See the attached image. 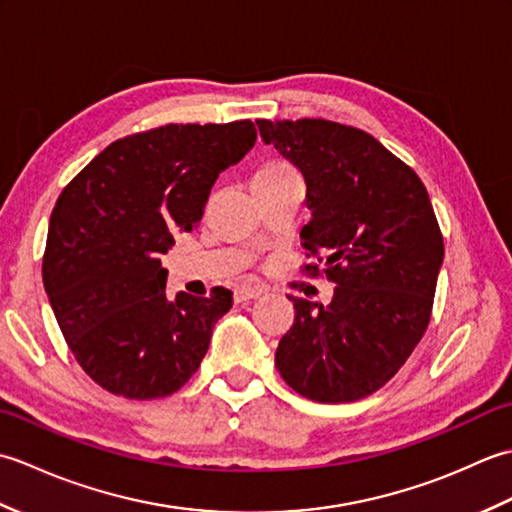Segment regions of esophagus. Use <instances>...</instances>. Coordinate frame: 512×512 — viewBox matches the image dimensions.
I'll return each instance as SVG.
<instances>
[{
  "label": "esophagus",
  "mask_w": 512,
  "mask_h": 512,
  "mask_svg": "<svg viewBox=\"0 0 512 512\" xmlns=\"http://www.w3.org/2000/svg\"><path fill=\"white\" fill-rule=\"evenodd\" d=\"M233 297H235V303H246V301H250V299L262 297V290L253 288V286H242V288L235 290Z\"/></svg>",
  "instance_id": "34e87169"
}]
</instances>
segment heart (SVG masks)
Segmentation results:
<instances>
[{
	"mask_svg": "<svg viewBox=\"0 0 512 512\" xmlns=\"http://www.w3.org/2000/svg\"><path fill=\"white\" fill-rule=\"evenodd\" d=\"M262 169H268V171H295L290 165H286V162H268V165H264Z\"/></svg>",
	"mask_w": 512,
	"mask_h": 512,
	"instance_id": "heart-1",
	"label": "heart"
}]
</instances>
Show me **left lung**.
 Wrapping results in <instances>:
<instances>
[{
    "instance_id": "8db88e82",
    "label": "left lung",
    "mask_w": 512,
    "mask_h": 512,
    "mask_svg": "<svg viewBox=\"0 0 512 512\" xmlns=\"http://www.w3.org/2000/svg\"><path fill=\"white\" fill-rule=\"evenodd\" d=\"M257 127L308 184L301 246L317 262L301 273L336 286L330 306L290 297L295 323L275 365L310 400H361L396 376L431 321L444 242L429 193L358 127L325 118H259Z\"/></svg>"
}]
</instances>
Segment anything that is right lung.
I'll return each instance as SVG.
<instances>
[{
	"label": "right lung",
	"mask_w": 512,
	"mask_h": 512,
	"mask_svg": "<svg viewBox=\"0 0 512 512\" xmlns=\"http://www.w3.org/2000/svg\"><path fill=\"white\" fill-rule=\"evenodd\" d=\"M255 138L248 118L147 129L107 145L61 191L43 288L76 363L110 394L165 398L198 372L233 292L169 299L160 255L198 228L217 176Z\"/></svg>",
	"instance_id": "right-lung-1"
}]
</instances>
